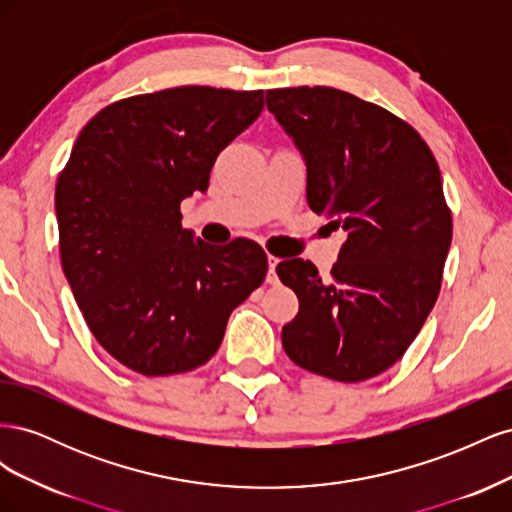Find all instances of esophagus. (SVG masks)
I'll return each instance as SVG.
<instances>
[{
    "label": "esophagus",
    "instance_id": "obj_1",
    "mask_svg": "<svg viewBox=\"0 0 512 512\" xmlns=\"http://www.w3.org/2000/svg\"><path fill=\"white\" fill-rule=\"evenodd\" d=\"M267 260H269V273H267V284H277V273H275V267H277V260L275 256H267Z\"/></svg>",
    "mask_w": 512,
    "mask_h": 512
}]
</instances>
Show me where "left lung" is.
I'll use <instances>...</instances> for the list:
<instances>
[{"label": "left lung", "mask_w": 512, "mask_h": 512, "mask_svg": "<svg viewBox=\"0 0 512 512\" xmlns=\"http://www.w3.org/2000/svg\"><path fill=\"white\" fill-rule=\"evenodd\" d=\"M267 108L303 153L309 209L348 235L329 280L303 258L275 267L299 297L282 346L312 374L369 380L404 356L440 294L453 218L438 162L408 121L342 89H269Z\"/></svg>", "instance_id": "left-lung-1"}]
</instances>
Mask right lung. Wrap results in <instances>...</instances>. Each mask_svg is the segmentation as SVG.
I'll list each match as a JSON object with an SVG mask.
<instances>
[{
    "mask_svg": "<svg viewBox=\"0 0 512 512\" xmlns=\"http://www.w3.org/2000/svg\"><path fill=\"white\" fill-rule=\"evenodd\" d=\"M262 89L175 87L123 98L87 121L55 185L61 267L98 344L143 376L218 352L232 309L267 275L252 239L224 247L181 226L220 151L260 115Z\"/></svg>",
    "mask_w": 512,
    "mask_h": 512,
    "instance_id": "add662e5",
    "label": "right lung"
}]
</instances>
